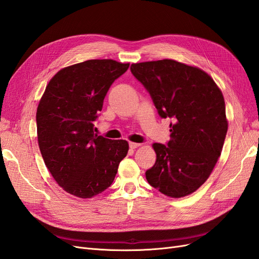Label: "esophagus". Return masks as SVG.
I'll return each mask as SVG.
<instances>
[{
  "mask_svg": "<svg viewBox=\"0 0 259 259\" xmlns=\"http://www.w3.org/2000/svg\"><path fill=\"white\" fill-rule=\"evenodd\" d=\"M140 146V144H137V143H130V148L132 149H136V148H138Z\"/></svg>",
  "mask_w": 259,
  "mask_h": 259,
  "instance_id": "1",
  "label": "esophagus"
}]
</instances>
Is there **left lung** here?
Here are the masks:
<instances>
[{
	"instance_id": "obj_1",
	"label": "left lung",
	"mask_w": 259,
	"mask_h": 259,
	"mask_svg": "<svg viewBox=\"0 0 259 259\" xmlns=\"http://www.w3.org/2000/svg\"><path fill=\"white\" fill-rule=\"evenodd\" d=\"M131 71L150 94L158 113L169 117L170 139L152 145L148 183L182 198L206 182L221 156L228 130L222 91L203 70L171 59L133 64Z\"/></svg>"
}]
</instances>
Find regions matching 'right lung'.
Wrapping results in <instances>:
<instances>
[{"label": "right lung", "mask_w": 259, "mask_h": 259, "mask_svg": "<svg viewBox=\"0 0 259 259\" xmlns=\"http://www.w3.org/2000/svg\"><path fill=\"white\" fill-rule=\"evenodd\" d=\"M130 64L91 59L61 69L45 89L36 110L37 142L56 183L68 193L88 199L113 183L126 156V140L94 133L111 84Z\"/></svg>", "instance_id": "right-lung-1"}]
</instances>
